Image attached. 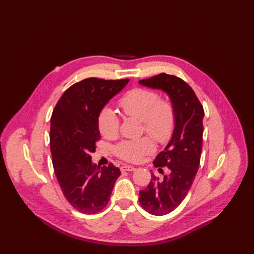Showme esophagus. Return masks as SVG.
<instances>
[{
    "mask_svg": "<svg viewBox=\"0 0 254 254\" xmlns=\"http://www.w3.org/2000/svg\"><path fill=\"white\" fill-rule=\"evenodd\" d=\"M121 170H122L123 172H126V171H127V172H132V171L135 170V168L132 167V166H130V165H124V166L121 167Z\"/></svg>",
    "mask_w": 254,
    "mask_h": 254,
    "instance_id": "1",
    "label": "esophagus"
}]
</instances>
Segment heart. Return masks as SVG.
<instances>
[{"label":"heart","instance_id":"heart-1","mask_svg":"<svg viewBox=\"0 0 254 254\" xmlns=\"http://www.w3.org/2000/svg\"><path fill=\"white\" fill-rule=\"evenodd\" d=\"M120 106L126 116L139 120L142 129L156 141L164 143L170 139L176 125V113L173 104L160 98L153 90L134 88L121 100ZM121 122L113 108L105 106L97 117V127L106 138L116 137ZM116 154L123 160L136 163L155 152L154 141L147 136L121 141L115 148Z\"/></svg>","mask_w":254,"mask_h":254}]
</instances>
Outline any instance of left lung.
Segmentation results:
<instances>
[{
    "label": "left lung",
    "instance_id": "left-lung-1",
    "mask_svg": "<svg viewBox=\"0 0 254 254\" xmlns=\"http://www.w3.org/2000/svg\"><path fill=\"white\" fill-rule=\"evenodd\" d=\"M138 83L167 93L176 113L172 137L154 161L159 171L168 167L169 174L163 180L153 174L148 187L139 191L138 197L144 210L162 216L172 212L185 199L197 174L202 152L204 110L193 89L177 76L161 73Z\"/></svg>",
    "mask_w": 254,
    "mask_h": 254
}]
</instances>
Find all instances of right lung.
<instances>
[{
    "label": "right lung",
    "instance_id": "1",
    "mask_svg": "<svg viewBox=\"0 0 254 254\" xmlns=\"http://www.w3.org/2000/svg\"><path fill=\"white\" fill-rule=\"evenodd\" d=\"M129 79L86 78L64 91L52 117L50 150L54 172L66 200L84 214L100 212L110 201L119 168L92 163L100 138L99 112Z\"/></svg>",
    "mask_w": 254,
    "mask_h": 254
}]
</instances>
